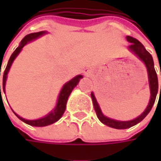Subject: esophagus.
I'll return each mask as SVG.
<instances>
[{"instance_id":"34e87169","label":"esophagus","mask_w":161,"mask_h":161,"mask_svg":"<svg viewBox=\"0 0 161 161\" xmlns=\"http://www.w3.org/2000/svg\"><path fill=\"white\" fill-rule=\"evenodd\" d=\"M84 74H85L86 76H88V75L90 74V71L87 70V69H85V70H84Z\"/></svg>"}]
</instances>
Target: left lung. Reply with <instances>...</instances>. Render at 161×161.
Wrapping results in <instances>:
<instances>
[{
    "mask_svg": "<svg viewBox=\"0 0 161 161\" xmlns=\"http://www.w3.org/2000/svg\"><path fill=\"white\" fill-rule=\"evenodd\" d=\"M126 39L128 42L131 43V45L128 47V48L134 54H136L140 58V60H142L144 63L146 68H147L148 78H149V84H150V90H151V98H150L149 105H148V107L144 110V112L142 114H140L138 117H136V118H134L133 120L130 121H117L114 120V119H111L109 117H107V116H105L103 114L102 111H101V109H100L98 104H97L96 97L94 96V93L91 92V98H92V101H93V105H94V108H95V111H96L97 118L104 125H108L109 127H112V128H115V129H127V128H130V127L137 125L141 121L143 120L145 118L146 115L149 114L150 111L152 110V107L154 105V102H155V99H156V97H157V93H158V76H157V73H156L155 68H154V63H153V59H152V54L146 50L145 47H143V45L140 41L137 40L136 38H133L132 36H127ZM160 94H159V97H160Z\"/></svg>",
    "mask_w": 161,
    "mask_h": 161,
    "instance_id": "1",
    "label": "left lung"
}]
</instances>
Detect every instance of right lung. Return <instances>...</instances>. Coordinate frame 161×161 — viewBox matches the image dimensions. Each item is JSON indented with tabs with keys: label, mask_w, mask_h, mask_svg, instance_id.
Returning <instances> with one entry per match:
<instances>
[{
	"label": "right lung",
	"mask_w": 161,
	"mask_h": 161,
	"mask_svg": "<svg viewBox=\"0 0 161 161\" xmlns=\"http://www.w3.org/2000/svg\"><path fill=\"white\" fill-rule=\"evenodd\" d=\"M47 33L46 31H40V32H36V33H31V34L27 35L20 42V45L16 48V50L13 52V53L11 54L10 58H9V62H8V64L6 66V69L3 71V91L5 93V83H6V80H7V75H8V72H9V69H10V66L12 64L13 61L15 60V58L18 56V54L20 53V51L22 50V48L25 47V45H27L28 42L30 41H33L38 37H40L41 36L45 35ZM0 75H1V68H0ZM83 78L82 75H77L76 77H74L73 79H71V80H69L67 83H65L63 87V89L61 90V92L59 94L58 100H57V104L55 106V108H53V110H52L48 114H47L46 116L39 118V119H36V120H27V119H24L20 117L19 115L16 114L15 112H13L14 114L20 119L23 121L24 123L28 124L29 125H32V126H37V127H42V126H47L49 125H52L53 123L57 122V121L62 117V115L64 114L65 111V108H66V103L68 100V97L70 96V94L71 93L72 90L77 86V84L79 83L80 80ZM0 94H1V86H0ZM2 95V94H1Z\"/></svg>",
	"instance_id": "add662e5"
}]
</instances>
